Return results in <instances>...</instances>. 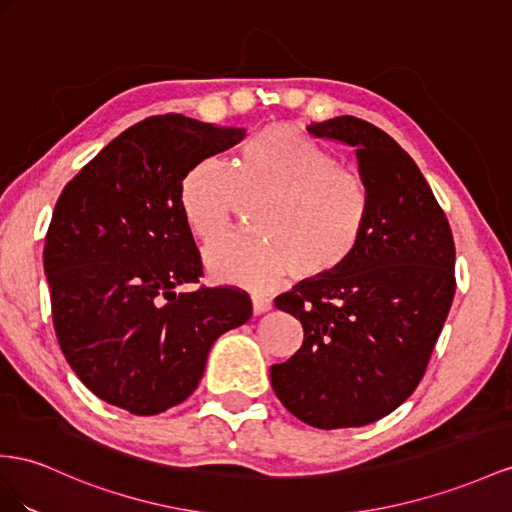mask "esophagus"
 Segmentation results:
<instances>
[{
    "mask_svg": "<svg viewBox=\"0 0 512 512\" xmlns=\"http://www.w3.org/2000/svg\"><path fill=\"white\" fill-rule=\"evenodd\" d=\"M270 309L268 298L264 296H253V313L255 316H261V313H266Z\"/></svg>",
    "mask_w": 512,
    "mask_h": 512,
    "instance_id": "1",
    "label": "esophagus"
}]
</instances>
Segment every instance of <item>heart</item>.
<instances>
[{
	"label": "heart",
	"instance_id": "1",
	"mask_svg": "<svg viewBox=\"0 0 512 512\" xmlns=\"http://www.w3.org/2000/svg\"><path fill=\"white\" fill-rule=\"evenodd\" d=\"M264 199L253 212L259 235H238L209 248L216 279L266 290L287 270L320 283L352 264L368 235L372 199L365 181L294 125L259 129L233 170L216 157L194 164L181 181V212L203 244L225 238L242 201Z\"/></svg>",
	"mask_w": 512,
	"mask_h": 512
}]
</instances>
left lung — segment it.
<instances>
[{
    "mask_svg": "<svg viewBox=\"0 0 512 512\" xmlns=\"http://www.w3.org/2000/svg\"><path fill=\"white\" fill-rule=\"evenodd\" d=\"M307 129L355 147L372 216L348 268L274 300L305 337L292 359L270 368L272 389L309 426H365L424 378L456 292V248L428 181L383 129L357 116Z\"/></svg>",
    "mask_w": 512,
    "mask_h": 512,
    "instance_id": "8db88e82",
    "label": "left lung"
}]
</instances>
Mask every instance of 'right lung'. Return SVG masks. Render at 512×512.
<instances>
[{
    "label": "right lung",
    "mask_w": 512,
    "mask_h": 512,
    "mask_svg": "<svg viewBox=\"0 0 512 512\" xmlns=\"http://www.w3.org/2000/svg\"><path fill=\"white\" fill-rule=\"evenodd\" d=\"M242 138L181 114L149 116L64 186L43 251L51 318L62 355L101 400L134 415L181 404L216 339L251 318L240 287L177 292L203 277L181 181Z\"/></svg>",
    "instance_id": "right-lung-1"
}]
</instances>
